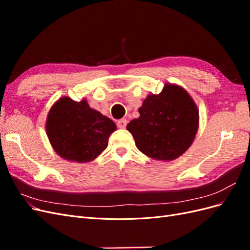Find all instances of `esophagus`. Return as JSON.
Returning a JSON list of instances; mask_svg holds the SVG:
<instances>
[{
  "mask_svg": "<svg viewBox=\"0 0 250 250\" xmlns=\"http://www.w3.org/2000/svg\"><path fill=\"white\" fill-rule=\"evenodd\" d=\"M117 125H118V127L120 128V129H124V128H125L126 125H127V120H126V119H121V120H119Z\"/></svg>",
  "mask_w": 250,
  "mask_h": 250,
  "instance_id": "esophagus-1",
  "label": "esophagus"
}]
</instances>
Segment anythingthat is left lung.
<instances>
[{
	"label": "left lung",
	"mask_w": 250,
	"mask_h": 250,
	"mask_svg": "<svg viewBox=\"0 0 250 250\" xmlns=\"http://www.w3.org/2000/svg\"><path fill=\"white\" fill-rule=\"evenodd\" d=\"M140 117L127 125L138 149L158 161H173L192 145L198 130L199 111L186 89L167 84L150 94L139 108Z\"/></svg>",
	"instance_id": "obj_1"
}]
</instances>
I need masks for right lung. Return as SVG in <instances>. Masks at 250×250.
Returning <instances> with one entry per match:
<instances>
[{
  "instance_id": "right-lung-1",
  "label": "right lung",
  "mask_w": 250,
  "mask_h": 250,
  "mask_svg": "<svg viewBox=\"0 0 250 250\" xmlns=\"http://www.w3.org/2000/svg\"><path fill=\"white\" fill-rule=\"evenodd\" d=\"M46 129L59 156L66 161L87 163L106 149L109 135L117 126L109 118L90 108L85 99L76 102L62 97L50 109Z\"/></svg>"
}]
</instances>
